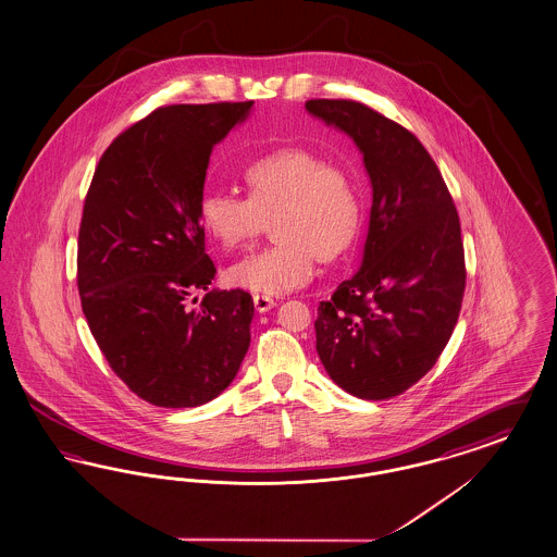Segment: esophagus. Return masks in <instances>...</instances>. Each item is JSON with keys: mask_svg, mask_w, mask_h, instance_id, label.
I'll list each match as a JSON object with an SVG mask.
<instances>
[{"mask_svg": "<svg viewBox=\"0 0 557 557\" xmlns=\"http://www.w3.org/2000/svg\"><path fill=\"white\" fill-rule=\"evenodd\" d=\"M252 302H255V309L259 312H268L275 307V300L269 298V296H263V294H255Z\"/></svg>", "mask_w": 557, "mask_h": 557, "instance_id": "esophagus-1", "label": "esophagus"}]
</instances>
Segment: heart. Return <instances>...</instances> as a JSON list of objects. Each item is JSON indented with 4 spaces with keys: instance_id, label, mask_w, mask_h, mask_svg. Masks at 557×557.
<instances>
[{
    "instance_id": "obj_1",
    "label": "heart",
    "mask_w": 557,
    "mask_h": 557,
    "mask_svg": "<svg viewBox=\"0 0 557 557\" xmlns=\"http://www.w3.org/2000/svg\"><path fill=\"white\" fill-rule=\"evenodd\" d=\"M246 197L209 190L199 222L225 252L240 250L273 222L275 245L227 269L230 286L257 294H288L317 273L319 257L334 261L355 245L362 199L352 174L323 153L284 147L248 161Z\"/></svg>"
}]
</instances>
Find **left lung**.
<instances>
[{"mask_svg": "<svg viewBox=\"0 0 557 557\" xmlns=\"http://www.w3.org/2000/svg\"><path fill=\"white\" fill-rule=\"evenodd\" d=\"M309 113L352 136L373 186L362 265L317 309V352L335 383L389 400L423 379L449 342L467 286L460 220L440 168L398 122L352 99Z\"/></svg>", "mask_w": 557, "mask_h": 557, "instance_id": "1", "label": "left lung"}]
</instances>
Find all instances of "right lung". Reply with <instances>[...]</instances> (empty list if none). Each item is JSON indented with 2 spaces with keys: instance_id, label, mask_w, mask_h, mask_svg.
<instances>
[{
  "instance_id": "right-lung-1",
  "label": "right lung",
  "mask_w": 557,
  "mask_h": 557,
  "mask_svg": "<svg viewBox=\"0 0 557 557\" xmlns=\"http://www.w3.org/2000/svg\"><path fill=\"white\" fill-rule=\"evenodd\" d=\"M250 108H157L113 138L90 180L76 257L83 312L113 373L161 408L218 398L250 344L252 298L209 289L218 269L199 222L211 151Z\"/></svg>"
}]
</instances>
